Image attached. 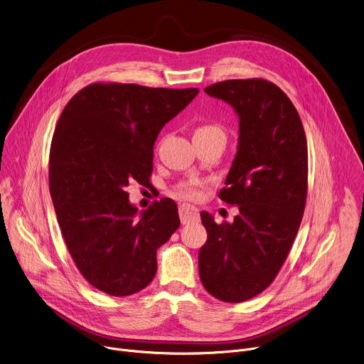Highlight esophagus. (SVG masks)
Here are the masks:
<instances>
[{
  "label": "esophagus",
  "mask_w": 364,
  "mask_h": 364,
  "mask_svg": "<svg viewBox=\"0 0 364 364\" xmlns=\"http://www.w3.org/2000/svg\"><path fill=\"white\" fill-rule=\"evenodd\" d=\"M180 220L183 225H188V223H194L198 222L200 216H198V210L196 209L194 205L190 204H183L180 205Z\"/></svg>",
  "instance_id": "obj_1"
}]
</instances>
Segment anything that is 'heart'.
<instances>
[{
	"instance_id": "heart-1",
	"label": "heart",
	"mask_w": 364,
	"mask_h": 364,
	"mask_svg": "<svg viewBox=\"0 0 364 364\" xmlns=\"http://www.w3.org/2000/svg\"><path fill=\"white\" fill-rule=\"evenodd\" d=\"M193 138H218V139H225V134H223L222 128H219L218 125L204 124V125H200V127H197L194 129ZM203 186H204V183L200 181V180L184 181V183L177 186L176 193H177V196H180L183 198L196 200V198H198L201 196V187Z\"/></svg>"
}]
</instances>
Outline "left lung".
<instances>
[{
  "label": "left lung",
  "mask_w": 364,
  "mask_h": 364,
  "mask_svg": "<svg viewBox=\"0 0 364 364\" xmlns=\"http://www.w3.org/2000/svg\"><path fill=\"white\" fill-rule=\"evenodd\" d=\"M204 92L222 99L239 118L235 160L219 197L239 207L233 223L218 225L201 212L207 240L198 250L205 291L243 302L275 279L305 209L306 138L289 97L264 79L225 80Z\"/></svg>",
  "instance_id": "1"
}]
</instances>
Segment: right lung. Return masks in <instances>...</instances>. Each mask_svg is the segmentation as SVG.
Wrapping results in <instances>:
<instances>
[{"label":"right lung","mask_w":364,"mask_h":364,"mask_svg":"<svg viewBox=\"0 0 364 364\" xmlns=\"http://www.w3.org/2000/svg\"><path fill=\"white\" fill-rule=\"evenodd\" d=\"M198 89L93 83L65 107L50 148L48 184L66 246L85 279L114 296L144 289L157 249L178 229L171 198L138 212L125 188L145 184L163 127Z\"/></svg>","instance_id":"obj_1"}]
</instances>
